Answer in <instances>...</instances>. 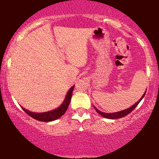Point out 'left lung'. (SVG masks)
Instances as JSON below:
<instances>
[{
  "instance_id": "left-lung-1",
  "label": "left lung",
  "mask_w": 159,
  "mask_h": 159,
  "mask_svg": "<svg viewBox=\"0 0 159 159\" xmlns=\"http://www.w3.org/2000/svg\"><path fill=\"white\" fill-rule=\"evenodd\" d=\"M146 91L144 93V94L143 95V97H142V98H141V99L139 100V101L137 102V103H135L134 105H133V106H132L131 107L128 108V109H126V110H122V111L116 112V113H103V112H101V111H100V110H98L96 107H94V108H95V110H96V111L98 112V113H99L100 115H101V116H103V117L107 118V119H118V118L123 117V116H126V115H128L129 113H131V112L133 111V110L136 107L137 105H138L139 103V102L142 101V99H143V98H144V96H145V94H146Z\"/></svg>"
}]
</instances>
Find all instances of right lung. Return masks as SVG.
Wrapping results in <instances>:
<instances>
[{"label":"right lung","mask_w":159,"mask_h":159,"mask_svg":"<svg viewBox=\"0 0 159 159\" xmlns=\"http://www.w3.org/2000/svg\"><path fill=\"white\" fill-rule=\"evenodd\" d=\"M75 88L74 86L71 87L70 88V90L68 91V92L67 93V95L66 97V99H65L64 102L62 103V104L59 107L57 108L56 110H53L52 111L46 112V113H33V112H30L29 110L24 109V108L22 107L23 111L25 113H27L30 116L33 117V119L37 120L39 121H43V122H49V121H53V120L58 119L60 116H62L66 111L68 109V107L69 105L70 101H71V96H72V91L73 89Z\"/></svg>","instance_id":"right-lung-1"}]
</instances>
